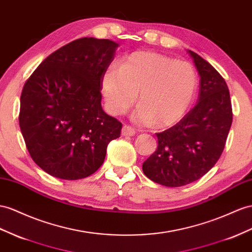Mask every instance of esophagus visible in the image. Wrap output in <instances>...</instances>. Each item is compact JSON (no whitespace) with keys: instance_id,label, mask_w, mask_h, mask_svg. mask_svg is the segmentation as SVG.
Instances as JSON below:
<instances>
[{"instance_id":"34e87169","label":"esophagus","mask_w":252,"mask_h":252,"mask_svg":"<svg viewBox=\"0 0 252 252\" xmlns=\"http://www.w3.org/2000/svg\"><path fill=\"white\" fill-rule=\"evenodd\" d=\"M121 133H122V135H124V136H134L135 130H134V127H132L131 126L125 125L124 127H122Z\"/></svg>"}]
</instances>
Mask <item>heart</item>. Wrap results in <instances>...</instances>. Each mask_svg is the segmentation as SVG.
<instances>
[{"label":"heart","instance_id":"b5f03b06","mask_svg":"<svg viewBox=\"0 0 252 252\" xmlns=\"http://www.w3.org/2000/svg\"><path fill=\"white\" fill-rule=\"evenodd\" d=\"M198 85L197 73L188 62L153 52H137L109 68L102 90L109 111L126 112L138 102L133 118L139 124L168 126L182 119Z\"/></svg>","mask_w":252,"mask_h":252}]
</instances>
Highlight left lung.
<instances>
[{
  "instance_id": "8db88e82",
  "label": "left lung",
  "mask_w": 252,
  "mask_h": 252,
  "mask_svg": "<svg viewBox=\"0 0 252 252\" xmlns=\"http://www.w3.org/2000/svg\"><path fill=\"white\" fill-rule=\"evenodd\" d=\"M189 53L200 75L197 104L177 125L157 134V150L143 164L148 178L168 188L197 181L217 163L233 116L223 77L201 56Z\"/></svg>"
}]
</instances>
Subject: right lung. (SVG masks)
<instances>
[{
	"label": "right lung",
	"mask_w": 252,
	"mask_h": 252,
	"mask_svg": "<svg viewBox=\"0 0 252 252\" xmlns=\"http://www.w3.org/2000/svg\"><path fill=\"white\" fill-rule=\"evenodd\" d=\"M118 43L84 37L56 50L25 82L19 125L34 162L52 177L92 176L122 124L101 106L102 81Z\"/></svg>",
	"instance_id": "obj_1"
}]
</instances>
